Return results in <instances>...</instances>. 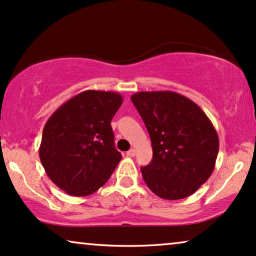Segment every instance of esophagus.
<instances>
[{
    "label": "esophagus",
    "instance_id": "34e87169",
    "mask_svg": "<svg viewBox=\"0 0 256 256\" xmlns=\"http://www.w3.org/2000/svg\"><path fill=\"white\" fill-rule=\"evenodd\" d=\"M135 152H136L135 149H130V150L127 152V156H129V158L135 156Z\"/></svg>",
    "mask_w": 256,
    "mask_h": 256
}]
</instances>
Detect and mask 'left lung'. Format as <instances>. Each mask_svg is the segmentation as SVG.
<instances>
[{
  "label": "left lung",
  "instance_id": "1",
  "mask_svg": "<svg viewBox=\"0 0 256 256\" xmlns=\"http://www.w3.org/2000/svg\"><path fill=\"white\" fill-rule=\"evenodd\" d=\"M132 102L152 140V160L141 167L146 184L166 200L188 198L208 180L218 136L204 110L174 92H138Z\"/></svg>",
  "mask_w": 256,
  "mask_h": 256
}]
</instances>
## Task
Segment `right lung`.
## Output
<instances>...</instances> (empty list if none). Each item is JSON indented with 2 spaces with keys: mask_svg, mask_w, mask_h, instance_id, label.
Listing matches in <instances>:
<instances>
[{
  "mask_svg": "<svg viewBox=\"0 0 256 256\" xmlns=\"http://www.w3.org/2000/svg\"><path fill=\"white\" fill-rule=\"evenodd\" d=\"M122 104L118 92L86 90L63 104L46 124L40 160L49 178L72 196L101 188L122 155L110 121Z\"/></svg>",
  "mask_w": 256,
  "mask_h": 256,
  "instance_id": "add662e5",
  "label": "right lung"
}]
</instances>
